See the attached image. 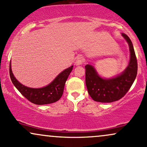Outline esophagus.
<instances>
[{"instance_id": "1", "label": "esophagus", "mask_w": 147, "mask_h": 147, "mask_svg": "<svg viewBox=\"0 0 147 147\" xmlns=\"http://www.w3.org/2000/svg\"><path fill=\"white\" fill-rule=\"evenodd\" d=\"M83 57L82 56H78L76 58V60H75V64L76 65H82V63H83Z\"/></svg>"}]
</instances>
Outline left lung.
<instances>
[{
    "label": "left lung",
    "mask_w": 147,
    "mask_h": 147,
    "mask_svg": "<svg viewBox=\"0 0 147 147\" xmlns=\"http://www.w3.org/2000/svg\"><path fill=\"white\" fill-rule=\"evenodd\" d=\"M129 46L130 60L128 66L120 75L113 78H102L90 64L86 65V84L88 92L95 102L111 103L126 95L134 82L138 72V63L132 42L125 34H122Z\"/></svg>",
    "instance_id": "8db88e82"
}]
</instances>
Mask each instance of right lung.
<instances>
[{
    "label": "right lung",
    "instance_id": "right-lung-1",
    "mask_svg": "<svg viewBox=\"0 0 147 147\" xmlns=\"http://www.w3.org/2000/svg\"><path fill=\"white\" fill-rule=\"evenodd\" d=\"M73 65L65 69L57 76L48 86L40 88H33L27 87L20 83L15 78L12 73L11 66V61L9 63V75L10 79L14 86L30 102L37 105L52 104L56 102L61 97L63 92L65 82L68 79L69 75L71 72Z\"/></svg>",
    "mask_w": 147,
    "mask_h": 147
}]
</instances>
